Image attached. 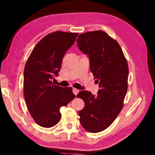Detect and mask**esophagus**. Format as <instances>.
<instances>
[{
	"instance_id": "1",
	"label": "esophagus",
	"mask_w": 155,
	"mask_h": 155,
	"mask_svg": "<svg viewBox=\"0 0 155 155\" xmlns=\"http://www.w3.org/2000/svg\"><path fill=\"white\" fill-rule=\"evenodd\" d=\"M73 92L75 95V96H77L78 93L79 92V90L78 89H76V88H73Z\"/></svg>"
}]
</instances>
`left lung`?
<instances>
[{
    "instance_id": "left-lung-1",
    "label": "left lung",
    "mask_w": 155,
    "mask_h": 155,
    "mask_svg": "<svg viewBox=\"0 0 155 155\" xmlns=\"http://www.w3.org/2000/svg\"><path fill=\"white\" fill-rule=\"evenodd\" d=\"M78 48L90 58V68L100 89L95 96L87 90L77 96L84 101L79 110L86 130L97 133L112 124L123 107L128 89V66L119 44L103 31L81 34Z\"/></svg>"
}]
</instances>
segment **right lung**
Instances as JSON below:
<instances>
[{
	"label": "right lung",
	"instance_id": "1",
	"mask_svg": "<svg viewBox=\"0 0 155 155\" xmlns=\"http://www.w3.org/2000/svg\"><path fill=\"white\" fill-rule=\"evenodd\" d=\"M78 33L63 31L47 35L35 46L27 59L23 73L27 107L37 124L51 128L60 120L59 109L74 98L73 88L54 84L66 51L73 45Z\"/></svg>",
	"mask_w": 155,
	"mask_h": 155
}]
</instances>
